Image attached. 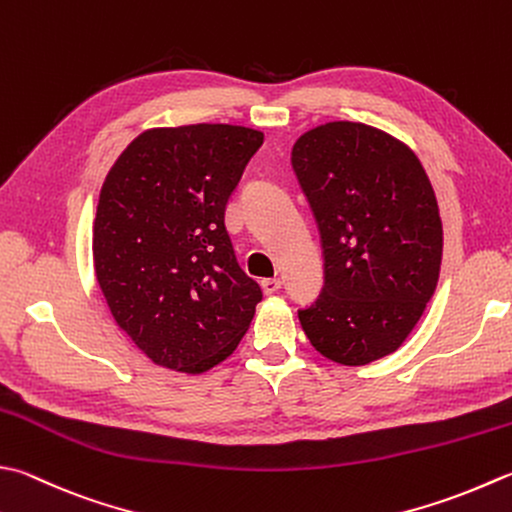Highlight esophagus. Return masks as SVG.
<instances>
[{
	"label": "esophagus",
	"instance_id": "esophagus-1",
	"mask_svg": "<svg viewBox=\"0 0 512 512\" xmlns=\"http://www.w3.org/2000/svg\"><path fill=\"white\" fill-rule=\"evenodd\" d=\"M262 288H264L266 295H273V293H277L279 288H282V279H277V277L262 279Z\"/></svg>",
	"mask_w": 512,
	"mask_h": 512
}]
</instances>
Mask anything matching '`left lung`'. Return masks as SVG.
<instances>
[{
  "instance_id": "left-lung-1",
  "label": "left lung",
  "mask_w": 512,
  "mask_h": 512,
  "mask_svg": "<svg viewBox=\"0 0 512 512\" xmlns=\"http://www.w3.org/2000/svg\"><path fill=\"white\" fill-rule=\"evenodd\" d=\"M290 162L324 250L322 293L297 313L306 337L344 366L395 353L424 315L442 266V219L422 162L359 122L308 130Z\"/></svg>"
}]
</instances>
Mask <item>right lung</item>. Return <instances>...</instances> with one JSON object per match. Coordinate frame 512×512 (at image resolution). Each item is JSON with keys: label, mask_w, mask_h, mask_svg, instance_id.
I'll list each match as a JSON object with an SVG mask.
<instances>
[{"label": "right lung", "mask_w": 512, "mask_h": 512, "mask_svg": "<svg viewBox=\"0 0 512 512\" xmlns=\"http://www.w3.org/2000/svg\"><path fill=\"white\" fill-rule=\"evenodd\" d=\"M262 144L246 126L150 128L108 170L93 226L97 284L157 366L206 373L253 322L262 288L239 268L224 215Z\"/></svg>", "instance_id": "add662e5"}]
</instances>
